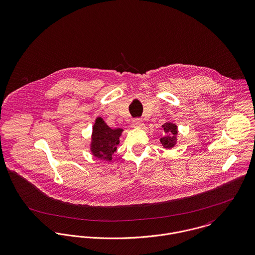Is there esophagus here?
Listing matches in <instances>:
<instances>
[{
    "label": "esophagus",
    "instance_id": "34e87169",
    "mask_svg": "<svg viewBox=\"0 0 255 255\" xmlns=\"http://www.w3.org/2000/svg\"><path fill=\"white\" fill-rule=\"evenodd\" d=\"M143 126V121L141 119H134L132 121V127L133 128H141Z\"/></svg>",
    "mask_w": 255,
    "mask_h": 255
}]
</instances>
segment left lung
Segmentation results:
<instances>
[{
	"label": "left lung",
	"instance_id": "8db88e82",
	"mask_svg": "<svg viewBox=\"0 0 255 255\" xmlns=\"http://www.w3.org/2000/svg\"><path fill=\"white\" fill-rule=\"evenodd\" d=\"M165 136L160 139L162 145L166 149L173 148L177 143V134H178V127L173 123H166L162 126Z\"/></svg>",
	"mask_w": 255,
	"mask_h": 255
}]
</instances>
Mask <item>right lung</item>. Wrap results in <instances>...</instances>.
Here are the masks:
<instances>
[{"mask_svg":"<svg viewBox=\"0 0 255 255\" xmlns=\"http://www.w3.org/2000/svg\"><path fill=\"white\" fill-rule=\"evenodd\" d=\"M123 132L122 128H111L102 118H97L93 126L92 141L90 149L92 154L101 160L111 161L112 155L116 152L120 143V136Z\"/></svg>","mask_w":255,"mask_h":255,"instance_id":"add662e5","label":"right lung"}]
</instances>
